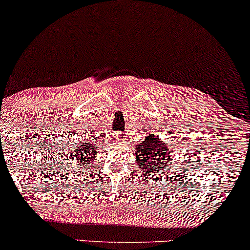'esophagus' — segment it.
Segmentation results:
<instances>
[{
  "label": "esophagus",
  "mask_w": 250,
  "mask_h": 250,
  "mask_svg": "<svg viewBox=\"0 0 250 250\" xmlns=\"http://www.w3.org/2000/svg\"><path fill=\"white\" fill-rule=\"evenodd\" d=\"M116 139H117L118 141L124 142L128 139V135L126 134V133H116Z\"/></svg>",
  "instance_id": "obj_1"
}]
</instances>
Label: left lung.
I'll list each match as a JSON object with an SVG mask.
<instances>
[{
  "label": "left lung",
  "instance_id": "8db88e82",
  "mask_svg": "<svg viewBox=\"0 0 250 250\" xmlns=\"http://www.w3.org/2000/svg\"><path fill=\"white\" fill-rule=\"evenodd\" d=\"M137 167L142 172L158 177L170 163V145L161 140L155 133H147L145 140L139 142L134 150Z\"/></svg>",
  "mask_w": 250,
  "mask_h": 250
}]
</instances>
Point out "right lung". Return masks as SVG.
<instances>
[{
  "label": "right lung",
  "mask_w": 250,
  "mask_h": 250,
  "mask_svg": "<svg viewBox=\"0 0 250 250\" xmlns=\"http://www.w3.org/2000/svg\"><path fill=\"white\" fill-rule=\"evenodd\" d=\"M99 146L95 142H93L90 139H85L83 141H78V144L73 147V154L71 155V157H73V160L77 165L78 170H83L90 167V164H93L94 158L96 157V151ZM83 167V169H80Z\"/></svg>",
  "instance_id": "add662e5"
}]
</instances>
